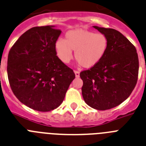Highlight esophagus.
I'll return each mask as SVG.
<instances>
[{"label": "esophagus", "mask_w": 146, "mask_h": 146, "mask_svg": "<svg viewBox=\"0 0 146 146\" xmlns=\"http://www.w3.org/2000/svg\"><path fill=\"white\" fill-rule=\"evenodd\" d=\"M74 74H75L76 78H79V76H80V72H79V71H77V70L74 71Z\"/></svg>", "instance_id": "esophagus-1"}]
</instances>
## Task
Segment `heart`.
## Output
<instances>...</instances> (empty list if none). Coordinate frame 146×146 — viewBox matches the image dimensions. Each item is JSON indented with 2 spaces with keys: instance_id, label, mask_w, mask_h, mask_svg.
<instances>
[{
  "instance_id": "b5f03b06",
  "label": "heart",
  "mask_w": 146,
  "mask_h": 146,
  "mask_svg": "<svg viewBox=\"0 0 146 146\" xmlns=\"http://www.w3.org/2000/svg\"><path fill=\"white\" fill-rule=\"evenodd\" d=\"M109 47V39L103 33H95L86 29H74L66 32L65 40L56 41L57 55L63 63H68L73 58L72 51L79 64L84 68L94 66L105 56Z\"/></svg>"
}]
</instances>
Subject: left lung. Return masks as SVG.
Wrapping results in <instances>:
<instances>
[{"mask_svg": "<svg viewBox=\"0 0 146 146\" xmlns=\"http://www.w3.org/2000/svg\"><path fill=\"white\" fill-rule=\"evenodd\" d=\"M109 39L105 56L98 64L82 71V94L93 109L107 110L129 98L138 78L139 59L136 48L125 36L114 29L94 26Z\"/></svg>", "mask_w": 146, "mask_h": 146, "instance_id": "left-lung-1", "label": "left lung"}]
</instances>
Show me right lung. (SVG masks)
Here are the masks:
<instances>
[{
	"mask_svg": "<svg viewBox=\"0 0 146 146\" xmlns=\"http://www.w3.org/2000/svg\"><path fill=\"white\" fill-rule=\"evenodd\" d=\"M61 30L35 27L24 32L10 48L7 74L12 92L31 109L49 111L60 105L75 78L59 59L54 45Z\"/></svg>",
	"mask_w": 146,
	"mask_h": 146,
	"instance_id": "obj_1",
	"label": "right lung"
}]
</instances>
